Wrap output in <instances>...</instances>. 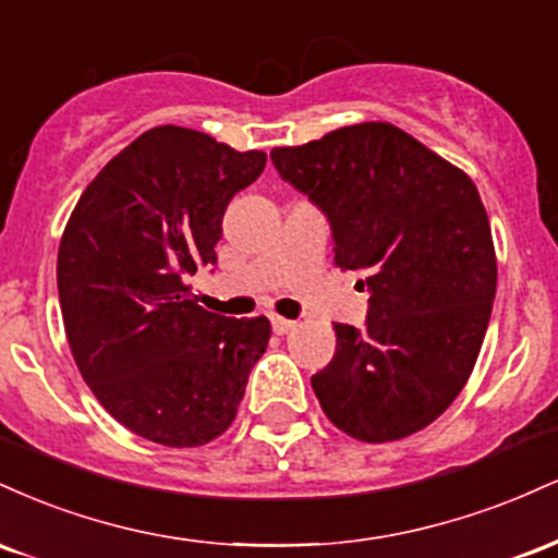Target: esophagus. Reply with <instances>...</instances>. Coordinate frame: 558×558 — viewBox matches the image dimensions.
<instances>
[{
    "label": "esophagus",
    "instance_id": "1",
    "mask_svg": "<svg viewBox=\"0 0 558 558\" xmlns=\"http://www.w3.org/2000/svg\"><path fill=\"white\" fill-rule=\"evenodd\" d=\"M293 328H296V323H293V319L272 317V330L278 332V336H286V332H291Z\"/></svg>",
    "mask_w": 558,
    "mask_h": 558
}]
</instances>
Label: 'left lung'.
<instances>
[{
    "label": "left lung",
    "mask_w": 558,
    "mask_h": 558,
    "mask_svg": "<svg viewBox=\"0 0 558 558\" xmlns=\"http://www.w3.org/2000/svg\"><path fill=\"white\" fill-rule=\"evenodd\" d=\"M272 162L328 215L336 265L369 288L367 325L336 323L312 375L325 417L362 444L422 430L475 367L496 296V248L472 178L390 123H360Z\"/></svg>",
    "instance_id": "1"
}]
</instances>
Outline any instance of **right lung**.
Instances as JSON below:
<instances>
[{"mask_svg": "<svg viewBox=\"0 0 558 558\" xmlns=\"http://www.w3.org/2000/svg\"><path fill=\"white\" fill-rule=\"evenodd\" d=\"M202 131L157 125L86 185L57 254L65 336L83 380L128 430L170 448L235 420L270 319L207 312L185 283L215 265L222 215L265 170Z\"/></svg>", "mask_w": 558, "mask_h": 558, "instance_id": "1", "label": "right lung"}]
</instances>
